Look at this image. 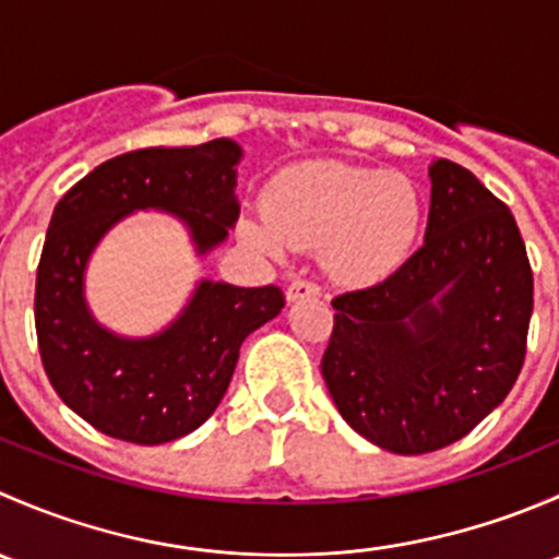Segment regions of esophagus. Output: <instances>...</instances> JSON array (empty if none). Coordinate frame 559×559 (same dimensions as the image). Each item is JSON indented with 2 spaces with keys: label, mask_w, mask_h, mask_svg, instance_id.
Returning a JSON list of instances; mask_svg holds the SVG:
<instances>
[{
  "label": "esophagus",
  "mask_w": 559,
  "mask_h": 559,
  "mask_svg": "<svg viewBox=\"0 0 559 559\" xmlns=\"http://www.w3.org/2000/svg\"><path fill=\"white\" fill-rule=\"evenodd\" d=\"M316 295H319V284H316V281H308V278L292 281L289 289H286V300L289 302L302 300V297H316Z\"/></svg>",
  "instance_id": "esophagus-1"
}]
</instances>
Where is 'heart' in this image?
Returning a JSON list of instances; mask_svg holds the SVG:
<instances>
[{"label":"heart","mask_w":559,"mask_h":559,"mask_svg":"<svg viewBox=\"0 0 559 559\" xmlns=\"http://www.w3.org/2000/svg\"><path fill=\"white\" fill-rule=\"evenodd\" d=\"M262 213L240 222L246 243L270 257H284L289 246H321L332 278L348 286L392 275L421 229L414 180L346 162H302L273 175Z\"/></svg>","instance_id":"obj_1"}]
</instances>
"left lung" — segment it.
Segmentation results:
<instances>
[{"label":"left lung","mask_w":559,"mask_h":559,"mask_svg":"<svg viewBox=\"0 0 559 559\" xmlns=\"http://www.w3.org/2000/svg\"><path fill=\"white\" fill-rule=\"evenodd\" d=\"M425 246L384 281L332 300L321 376L343 419L394 454L465 438L527 354L533 270L514 216L471 170L430 167Z\"/></svg>","instance_id":"left-lung-1"}]
</instances>
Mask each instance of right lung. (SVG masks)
I'll list each match as a JSON object with an SVG mask.
<instances>
[{"mask_svg":"<svg viewBox=\"0 0 559 559\" xmlns=\"http://www.w3.org/2000/svg\"><path fill=\"white\" fill-rule=\"evenodd\" d=\"M238 143L227 138L129 151L94 167L56 202L37 264L39 359L56 394L105 436L159 447L197 430L222 403L240 343L286 306L273 284L240 289L202 281L170 330L123 341L94 324L83 302L88 253L127 213L173 211L200 251L222 243L238 218Z\"/></svg>","mask_w":559,"mask_h":559,"instance_id":"right-lung-1","label":"right lung"}]
</instances>
